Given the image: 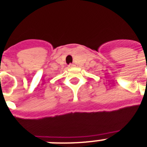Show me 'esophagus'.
<instances>
[{
  "mask_svg": "<svg viewBox=\"0 0 147 147\" xmlns=\"http://www.w3.org/2000/svg\"><path fill=\"white\" fill-rule=\"evenodd\" d=\"M74 66H75V65H74V64H69V66H68V67H69V68H72V67H74Z\"/></svg>",
  "mask_w": 147,
  "mask_h": 147,
  "instance_id": "obj_1",
  "label": "esophagus"
}]
</instances>
